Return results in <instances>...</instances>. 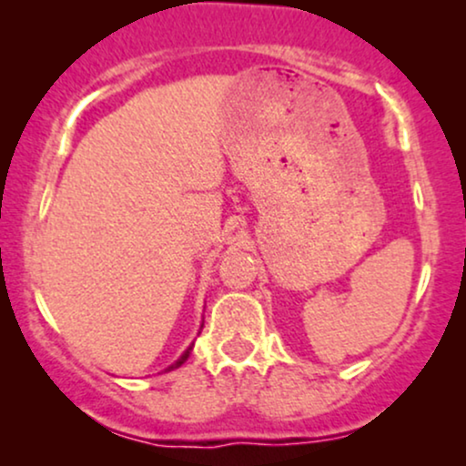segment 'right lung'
Masks as SVG:
<instances>
[{
	"label": "right lung",
	"instance_id": "right-lung-1",
	"mask_svg": "<svg viewBox=\"0 0 466 466\" xmlns=\"http://www.w3.org/2000/svg\"><path fill=\"white\" fill-rule=\"evenodd\" d=\"M190 350H192V346H190V349H188V350H186V352H184V355H181V357H179V360H177V361H175V363H173V366H168V368H166V370H168V372H170V370H175V368H179V366H181V363H184V361H186V360H188V357H190Z\"/></svg>",
	"mask_w": 466,
	"mask_h": 466
}]
</instances>
